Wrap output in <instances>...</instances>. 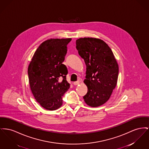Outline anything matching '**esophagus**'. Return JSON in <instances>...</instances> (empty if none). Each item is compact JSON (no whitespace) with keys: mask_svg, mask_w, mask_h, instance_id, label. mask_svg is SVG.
Segmentation results:
<instances>
[{"mask_svg":"<svg viewBox=\"0 0 149 149\" xmlns=\"http://www.w3.org/2000/svg\"><path fill=\"white\" fill-rule=\"evenodd\" d=\"M79 84H80V81H75V82L73 83V84L74 86H77V85H78Z\"/></svg>","mask_w":149,"mask_h":149,"instance_id":"34e87169","label":"esophagus"}]
</instances>
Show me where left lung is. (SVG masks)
<instances>
[{
    "instance_id": "8db88e82",
    "label": "left lung",
    "mask_w": 149,
    "mask_h": 149,
    "mask_svg": "<svg viewBox=\"0 0 149 149\" xmlns=\"http://www.w3.org/2000/svg\"><path fill=\"white\" fill-rule=\"evenodd\" d=\"M76 45L87 66L84 83L88 92L83 97L84 101L91 107L103 105L117 84L119 66L114 54L109 46L98 38H81L76 40Z\"/></svg>"
}]
</instances>
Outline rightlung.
Masks as SVG:
<instances>
[{
  "label": "right lung",
  "instance_id": "add662e5",
  "mask_svg": "<svg viewBox=\"0 0 149 149\" xmlns=\"http://www.w3.org/2000/svg\"><path fill=\"white\" fill-rule=\"evenodd\" d=\"M71 40V38L45 40L36 50L29 65L31 91L36 101L46 110L60 108L63 103L62 96L70 88L66 80L68 69L62 63Z\"/></svg>",
  "mask_w": 149,
  "mask_h": 149
}]
</instances>
